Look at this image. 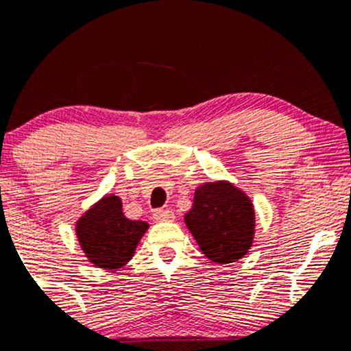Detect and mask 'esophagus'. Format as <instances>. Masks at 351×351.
Returning a JSON list of instances; mask_svg holds the SVG:
<instances>
[{"label":"esophagus","mask_w":351,"mask_h":351,"mask_svg":"<svg viewBox=\"0 0 351 351\" xmlns=\"http://www.w3.org/2000/svg\"><path fill=\"white\" fill-rule=\"evenodd\" d=\"M153 219L155 221H173L175 219V215L170 209H156L153 211Z\"/></svg>","instance_id":"1"}]
</instances>
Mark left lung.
<instances>
[{"instance_id": "left-lung-1", "label": "left lung", "mask_w": 351, "mask_h": 351, "mask_svg": "<svg viewBox=\"0 0 351 351\" xmlns=\"http://www.w3.org/2000/svg\"><path fill=\"white\" fill-rule=\"evenodd\" d=\"M184 224L209 261L231 264L243 259L252 247L256 209L243 189L217 180L195 189Z\"/></svg>"}]
</instances>
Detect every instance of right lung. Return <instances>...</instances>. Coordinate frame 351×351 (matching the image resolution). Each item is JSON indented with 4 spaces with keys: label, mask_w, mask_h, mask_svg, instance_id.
I'll use <instances>...</instances> for the list:
<instances>
[{
    "label": "right lung",
    "mask_w": 351,
    "mask_h": 351,
    "mask_svg": "<svg viewBox=\"0 0 351 351\" xmlns=\"http://www.w3.org/2000/svg\"><path fill=\"white\" fill-rule=\"evenodd\" d=\"M148 228L145 221H132L123 215L119 196L106 195L75 221V236L88 263L104 271H117L130 263Z\"/></svg>",
    "instance_id": "1"
}]
</instances>
